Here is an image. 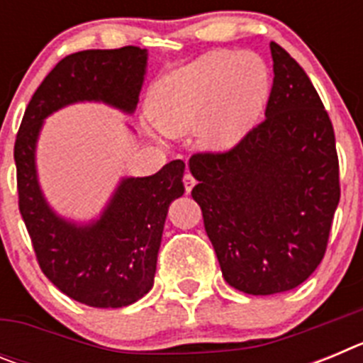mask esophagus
Segmentation results:
<instances>
[{"label": "esophagus", "instance_id": "obj_1", "mask_svg": "<svg viewBox=\"0 0 363 363\" xmlns=\"http://www.w3.org/2000/svg\"><path fill=\"white\" fill-rule=\"evenodd\" d=\"M194 184H196V182H194V178H192V174H191V172H185V176H184V185H185V191H187V192H191V191H192V187H194Z\"/></svg>", "mask_w": 363, "mask_h": 363}]
</instances>
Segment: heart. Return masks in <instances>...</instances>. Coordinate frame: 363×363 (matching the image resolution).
<instances>
[{"label":"heart","mask_w":363,"mask_h":363,"mask_svg":"<svg viewBox=\"0 0 363 363\" xmlns=\"http://www.w3.org/2000/svg\"><path fill=\"white\" fill-rule=\"evenodd\" d=\"M269 94V70L256 54L214 50L150 86L147 112L162 133L196 129L205 150L225 152L251 133Z\"/></svg>","instance_id":"b5f03b06"}]
</instances>
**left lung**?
<instances>
[{
    "label": "left lung",
    "instance_id": "obj_1",
    "mask_svg": "<svg viewBox=\"0 0 363 363\" xmlns=\"http://www.w3.org/2000/svg\"><path fill=\"white\" fill-rule=\"evenodd\" d=\"M265 120L223 154L189 160L221 274L255 296L291 291L325 255L340 201L335 130L306 70L271 41Z\"/></svg>",
    "mask_w": 363,
    "mask_h": 363
}]
</instances>
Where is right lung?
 Returning a JSON list of instances; mask_svg holds the SVG:
<instances>
[{
    "label": "right lung",
    "instance_id": "right-lung-1",
    "mask_svg": "<svg viewBox=\"0 0 363 363\" xmlns=\"http://www.w3.org/2000/svg\"><path fill=\"white\" fill-rule=\"evenodd\" d=\"M147 57L140 47L63 57L32 96L16 138L19 213L41 271L62 293L91 307L130 306L152 289L169 205L185 192V163L174 160L152 176L121 178L98 218L74 221L57 214L41 191L38 140L45 120L74 104L94 101L133 114Z\"/></svg>",
    "mask_w": 363,
    "mask_h": 363
}]
</instances>
